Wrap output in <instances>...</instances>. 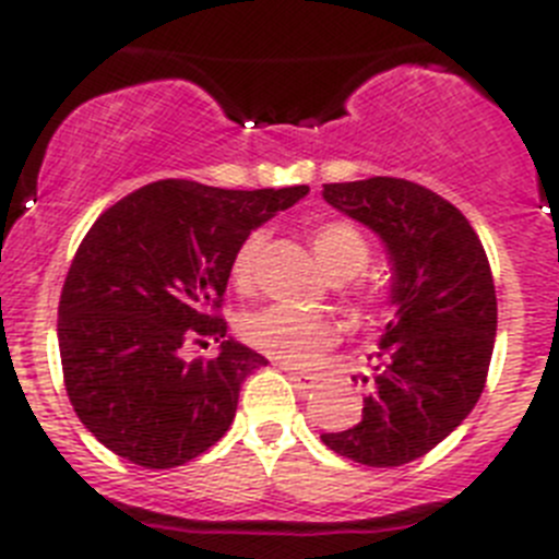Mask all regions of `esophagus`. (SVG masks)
I'll return each mask as SVG.
<instances>
[{"label": "esophagus", "mask_w": 559, "mask_h": 559, "mask_svg": "<svg viewBox=\"0 0 559 559\" xmlns=\"http://www.w3.org/2000/svg\"><path fill=\"white\" fill-rule=\"evenodd\" d=\"M281 370H286V376L292 379V384L300 386V390H311V386L320 381L314 373H309V370H298V367H292V365H281Z\"/></svg>", "instance_id": "obj_1"}]
</instances>
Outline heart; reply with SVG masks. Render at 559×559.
Listing matches in <instances>:
<instances>
[{"label":"heart","mask_w":559,"mask_h":559,"mask_svg":"<svg viewBox=\"0 0 559 559\" xmlns=\"http://www.w3.org/2000/svg\"><path fill=\"white\" fill-rule=\"evenodd\" d=\"M311 250L323 264L331 278H350L359 275L370 261V245L356 225L345 219H325L309 230ZM264 236L250 234L234 261H230V278L236 286H248L253 281L259 264ZM239 334L250 348L273 356L284 365H309L311 359L331 348L336 340V325L325 314H306L289 306H264L242 317Z\"/></svg>","instance_id":"obj_1"}]
</instances>
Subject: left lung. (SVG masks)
Instances as JSON below:
<instances>
[{
    "label": "left lung",
    "instance_id": "left-lung-1",
    "mask_svg": "<svg viewBox=\"0 0 559 559\" xmlns=\"http://www.w3.org/2000/svg\"><path fill=\"white\" fill-rule=\"evenodd\" d=\"M325 203L373 230L390 259L395 309L376 354L361 420L323 435L340 456L395 467L429 454L471 415L496 342V286L462 211L404 178L325 183Z\"/></svg>",
    "mask_w": 559,
    "mask_h": 559
}]
</instances>
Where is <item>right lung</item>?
Instances as JSON below:
<instances>
[{"label": "right lung", "mask_w": 559, "mask_h": 559, "mask_svg": "<svg viewBox=\"0 0 559 559\" xmlns=\"http://www.w3.org/2000/svg\"><path fill=\"white\" fill-rule=\"evenodd\" d=\"M309 194L155 180L99 214L69 267L58 345L69 401L105 449L142 467H178L234 424L242 381L267 359L230 340L217 314L236 250ZM217 338L214 360L182 356Z\"/></svg>", "instance_id": "add662e5"}]
</instances>
